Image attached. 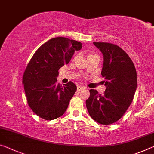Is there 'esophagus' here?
<instances>
[{"mask_svg": "<svg viewBox=\"0 0 154 154\" xmlns=\"http://www.w3.org/2000/svg\"><path fill=\"white\" fill-rule=\"evenodd\" d=\"M85 89V87H82V86H78L77 87V91H81V90H82V89Z\"/></svg>", "mask_w": 154, "mask_h": 154, "instance_id": "esophagus-1", "label": "esophagus"}]
</instances>
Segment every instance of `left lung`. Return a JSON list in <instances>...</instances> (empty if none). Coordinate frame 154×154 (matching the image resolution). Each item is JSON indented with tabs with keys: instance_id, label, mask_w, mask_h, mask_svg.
I'll list each match as a JSON object with an SVG mask.
<instances>
[{
	"instance_id": "8db88e82",
	"label": "left lung",
	"mask_w": 154,
	"mask_h": 154,
	"mask_svg": "<svg viewBox=\"0 0 154 154\" xmlns=\"http://www.w3.org/2000/svg\"><path fill=\"white\" fill-rule=\"evenodd\" d=\"M94 45L103 55L101 74L106 89L103 95L90 89L86 106L95 121L110 125L121 118L133 100L137 87L136 71L131 58L120 47L108 42Z\"/></svg>"
}]
</instances>
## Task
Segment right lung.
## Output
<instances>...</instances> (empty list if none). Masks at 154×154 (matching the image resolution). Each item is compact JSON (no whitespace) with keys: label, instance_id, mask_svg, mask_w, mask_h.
<instances>
[{"label":"right lung","instance_id":"add662e5","mask_svg":"<svg viewBox=\"0 0 154 154\" xmlns=\"http://www.w3.org/2000/svg\"><path fill=\"white\" fill-rule=\"evenodd\" d=\"M82 43L67 38H54L39 47L31 58L23 77L29 107L37 116L51 120L64 114L76 91L69 81L57 83L58 70L67 65Z\"/></svg>","mask_w":154,"mask_h":154}]
</instances>
